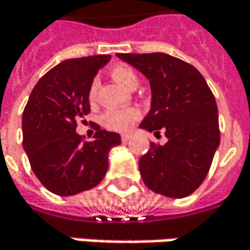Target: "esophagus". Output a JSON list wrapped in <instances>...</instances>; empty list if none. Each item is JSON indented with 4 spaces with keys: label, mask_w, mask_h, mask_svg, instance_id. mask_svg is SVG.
I'll use <instances>...</instances> for the list:
<instances>
[{
    "label": "esophagus",
    "mask_w": 250,
    "mask_h": 250,
    "mask_svg": "<svg viewBox=\"0 0 250 250\" xmlns=\"http://www.w3.org/2000/svg\"><path fill=\"white\" fill-rule=\"evenodd\" d=\"M130 140V134H122V142H127Z\"/></svg>",
    "instance_id": "esophagus-1"
}]
</instances>
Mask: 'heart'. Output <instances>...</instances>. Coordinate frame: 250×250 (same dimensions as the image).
<instances>
[{
	"mask_svg": "<svg viewBox=\"0 0 250 250\" xmlns=\"http://www.w3.org/2000/svg\"><path fill=\"white\" fill-rule=\"evenodd\" d=\"M110 75L117 83H120L127 89H134L139 83L136 72L127 65L119 63L113 66L110 71ZM97 89H98V82L94 79L88 89V100L91 104H94L97 100ZM139 116H140L139 110L131 108V107L123 108V110H108L101 116V125L113 131H127L139 119Z\"/></svg>",
	"mask_w": 250,
	"mask_h": 250,
	"instance_id": "obj_1",
	"label": "heart"
}]
</instances>
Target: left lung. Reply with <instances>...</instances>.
<instances>
[{"instance_id": "8db88e82", "label": "left lung", "mask_w": 250, "mask_h": 250, "mask_svg": "<svg viewBox=\"0 0 250 250\" xmlns=\"http://www.w3.org/2000/svg\"><path fill=\"white\" fill-rule=\"evenodd\" d=\"M150 82L152 108L140 127L161 131L165 145L150 142L139 169L146 187L171 198L192 194L210 171L220 143L219 111L204 76L167 53H117Z\"/></svg>"}]
</instances>
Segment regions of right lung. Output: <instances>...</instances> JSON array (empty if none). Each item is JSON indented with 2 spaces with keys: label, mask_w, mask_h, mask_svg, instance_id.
Wrapping results in <instances>:
<instances>
[{
  "label": "right lung",
  "mask_w": 250,
  "mask_h": 250,
  "mask_svg": "<svg viewBox=\"0 0 250 250\" xmlns=\"http://www.w3.org/2000/svg\"><path fill=\"white\" fill-rule=\"evenodd\" d=\"M110 55L68 59L34 85L23 111V147L39 181L56 195H75L98 185L108 169V152L120 134L101 130L85 142L76 122L89 114L88 89ZM85 122V120H82Z\"/></svg>",
  "instance_id": "1"
}]
</instances>
